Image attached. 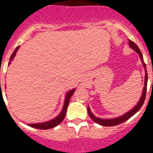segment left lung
Returning a JSON list of instances; mask_svg holds the SVG:
<instances>
[{
    "mask_svg": "<svg viewBox=\"0 0 153 153\" xmlns=\"http://www.w3.org/2000/svg\"><path fill=\"white\" fill-rule=\"evenodd\" d=\"M129 45L131 48H133L134 50L139 55L140 58H141V60L143 64V67L145 68V86H144L143 91H142V94H141V97H140V100L137 102V104L135 105L134 108H133L131 110H130L129 111H127L126 113H125L124 115H121L120 117L115 118V119H108V120H105V119H100V118L96 117L95 115L91 112L90 109H89V106H88V113H89V116L91 118L92 120H94L96 123L99 124V125H101V126H116V125H119V124L123 123V122L126 121L127 120H129L130 117H132L133 115L136 114L137 111L140 110V108H141V106L143 105L144 101L145 100V95H146V91H147V82H148V74H147V71H146V65L144 63L143 61V56H142V54H141V51L139 49V48L137 47V45L135 44L134 42H132V41L129 40Z\"/></svg>",
    "mask_w": 153,
    "mask_h": 153,
    "instance_id": "left-lung-1",
    "label": "left lung"
}]
</instances>
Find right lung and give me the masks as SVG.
Masks as SVG:
<instances>
[{
	"mask_svg": "<svg viewBox=\"0 0 153 153\" xmlns=\"http://www.w3.org/2000/svg\"><path fill=\"white\" fill-rule=\"evenodd\" d=\"M19 48V46L17 47V48L15 49L14 52L12 53V56H11V57H10V61L9 63H8V65L11 64V61H12V59H13V58L15 57V56H16ZM74 91H75V89H73L67 93V94H66V96H65V100H64V107H63V109H62L61 112L59 113L56 117L54 118L53 120H49V121H47V122H44V123H41L28 124V126L33 127V128L41 129V130H48V129L53 128V127L56 126L57 125H59V123H61V122L64 120V117H65L66 112H67V109H68V104H69L71 97V96L73 95Z\"/></svg>",
	"mask_w": 153,
	"mask_h": 153,
	"instance_id": "add662e5",
	"label": "right lung"
}]
</instances>
